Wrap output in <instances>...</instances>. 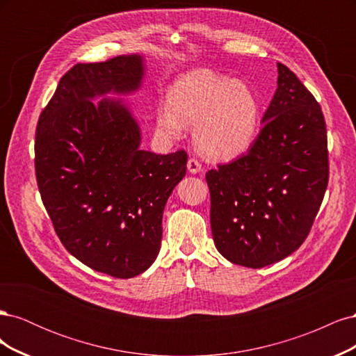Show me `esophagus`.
<instances>
[{"label": "esophagus", "instance_id": "1", "mask_svg": "<svg viewBox=\"0 0 356 356\" xmlns=\"http://www.w3.org/2000/svg\"><path fill=\"white\" fill-rule=\"evenodd\" d=\"M187 169L190 174H199V172L202 170V165L200 161L197 159H188L187 161Z\"/></svg>", "mask_w": 356, "mask_h": 356}]
</instances>
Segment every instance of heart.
<instances>
[{
    "label": "heart",
    "mask_w": 356,
    "mask_h": 356,
    "mask_svg": "<svg viewBox=\"0 0 356 356\" xmlns=\"http://www.w3.org/2000/svg\"><path fill=\"white\" fill-rule=\"evenodd\" d=\"M169 108L157 113V129L178 138L184 124L195 125V141L203 154L218 160L242 156L260 131V104L250 86L209 70L182 75L168 93Z\"/></svg>",
    "instance_id": "heart-1"
}]
</instances>
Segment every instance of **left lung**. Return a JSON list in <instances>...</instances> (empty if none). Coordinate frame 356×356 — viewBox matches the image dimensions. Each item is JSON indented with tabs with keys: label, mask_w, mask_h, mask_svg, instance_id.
<instances>
[{
	"label": "left lung",
	"mask_w": 356,
	"mask_h": 356,
	"mask_svg": "<svg viewBox=\"0 0 356 356\" xmlns=\"http://www.w3.org/2000/svg\"><path fill=\"white\" fill-rule=\"evenodd\" d=\"M277 72L250 152L207 174L215 246L229 261L252 268L298 250L328 186L321 105L289 68L277 63Z\"/></svg>",
	"instance_id": "1"
}]
</instances>
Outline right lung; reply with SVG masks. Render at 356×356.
<instances>
[{
    "instance_id": "1",
    "label": "right lung",
    "mask_w": 356,
    "mask_h": 356,
    "mask_svg": "<svg viewBox=\"0 0 356 356\" xmlns=\"http://www.w3.org/2000/svg\"><path fill=\"white\" fill-rule=\"evenodd\" d=\"M144 59L77 63L60 79L35 131V175L53 227L83 264L120 279L154 263L161 217L184 178V149L166 156L139 148L141 131L122 99L141 88Z\"/></svg>"
}]
</instances>
